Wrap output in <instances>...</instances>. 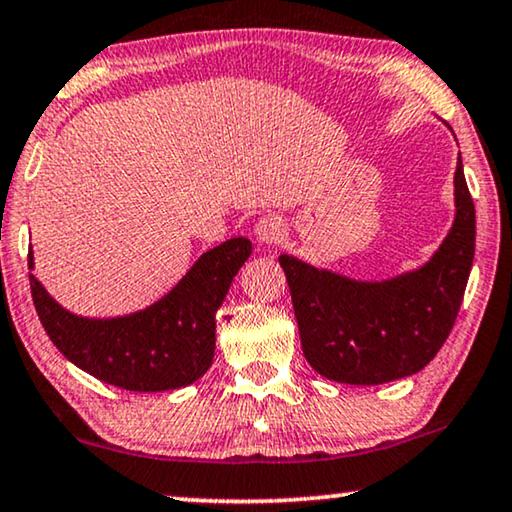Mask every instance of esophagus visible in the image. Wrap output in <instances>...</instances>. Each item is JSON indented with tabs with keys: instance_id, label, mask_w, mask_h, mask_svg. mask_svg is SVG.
Segmentation results:
<instances>
[{
	"instance_id": "obj_1",
	"label": "esophagus",
	"mask_w": 512,
	"mask_h": 512,
	"mask_svg": "<svg viewBox=\"0 0 512 512\" xmlns=\"http://www.w3.org/2000/svg\"><path fill=\"white\" fill-rule=\"evenodd\" d=\"M255 236L264 246H276V243L282 241V236H285V223H282L280 216L259 218L255 225Z\"/></svg>"
}]
</instances>
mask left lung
I'll list each match as a JSON object with an SVG mask.
<instances>
[{
	"mask_svg": "<svg viewBox=\"0 0 512 512\" xmlns=\"http://www.w3.org/2000/svg\"><path fill=\"white\" fill-rule=\"evenodd\" d=\"M474 248L476 209L457 156L453 227L421 269L363 282L280 255L308 363L326 379L356 386L423 370L453 329Z\"/></svg>",
	"mask_w": 512,
	"mask_h": 512,
	"instance_id": "left-lung-1",
	"label": "left lung"
}]
</instances>
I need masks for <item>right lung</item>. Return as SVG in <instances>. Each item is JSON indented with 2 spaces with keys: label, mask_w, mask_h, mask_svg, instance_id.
Masks as SVG:
<instances>
[{
  "label": "right lung",
  "mask_w": 512,
  "mask_h": 512,
  "mask_svg": "<svg viewBox=\"0 0 512 512\" xmlns=\"http://www.w3.org/2000/svg\"><path fill=\"white\" fill-rule=\"evenodd\" d=\"M250 253L253 243L243 236L220 243L197 259L163 299L112 319L73 315L32 273L29 285L52 345L80 370L126 391H174L193 384L211 368L216 312ZM29 269H34L32 250Z\"/></svg>",
  "instance_id": "obj_1"
}]
</instances>
